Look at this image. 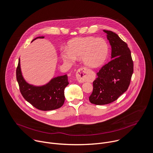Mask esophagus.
<instances>
[{
	"mask_svg": "<svg viewBox=\"0 0 153 153\" xmlns=\"http://www.w3.org/2000/svg\"><path fill=\"white\" fill-rule=\"evenodd\" d=\"M76 78L79 82H84L88 80V71L86 68H80L76 73Z\"/></svg>",
	"mask_w": 153,
	"mask_h": 153,
	"instance_id": "obj_1",
	"label": "esophagus"
}]
</instances>
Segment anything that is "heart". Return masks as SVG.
Wrapping results in <instances>:
<instances>
[{"label":"heart","instance_id":"obj_1","mask_svg":"<svg viewBox=\"0 0 153 153\" xmlns=\"http://www.w3.org/2000/svg\"><path fill=\"white\" fill-rule=\"evenodd\" d=\"M108 54V45L102 38L94 37L76 38L69 44V49L61 52L62 59L73 62L76 58H82L85 65L90 67H97L102 64Z\"/></svg>","mask_w":153,"mask_h":153}]
</instances>
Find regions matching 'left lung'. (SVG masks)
Returning <instances> with one entry per match:
<instances>
[{"instance_id": "1", "label": "left lung", "mask_w": 153, "mask_h": 153, "mask_svg": "<svg viewBox=\"0 0 153 153\" xmlns=\"http://www.w3.org/2000/svg\"><path fill=\"white\" fill-rule=\"evenodd\" d=\"M103 31L111 45L112 59L99 70L93 82V91L89 100L97 105L109 104L117 100L127 90L133 73V62L127 43L117 33Z\"/></svg>"}]
</instances>
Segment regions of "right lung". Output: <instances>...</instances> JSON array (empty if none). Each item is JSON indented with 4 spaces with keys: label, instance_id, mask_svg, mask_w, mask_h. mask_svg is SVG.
I'll return each instance as SVG.
<instances>
[{
    "label": "right lung",
    "instance_id": "1",
    "mask_svg": "<svg viewBox=\"0 0 153 153\" xmlns=\"http://www.w3.org/2000/svg\"><path fill=\"white\" fill-rule=\"evenodd\" d=\"M44 38L36 37L33 41ZM16 78L22 96L35 108L43 111H52L60 108L64 105V89L69 84L67 74L53 78L42 86L29 85L22 76L19 58L16 70Z\"/></svg>",
    "mask_w": 153,
    "mask_h": 153
}]
</instances>
